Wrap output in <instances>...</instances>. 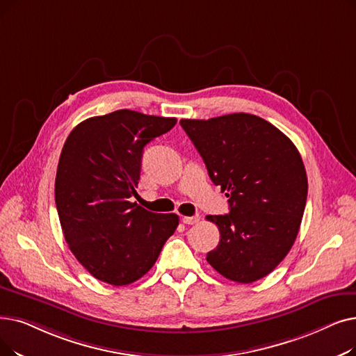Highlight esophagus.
I'll list each match as a JSON object with an SVG mask.
<instances>
[{
	"mask_svg": "<svg viewBox=\"0 0 356 356\" xmlns=\"http://www.w3.org/2000/svg\"><path fill=\"white\" fill-rule=\"evenodd\" d=\"M181 221H183V224L192 225V224L199 222V216H181Z\"/></svg>",
	"mask_w": 356,
	"mask_h": 356,
	"instance_id": "esophagus-1",
	"label": "esophagus"
}]
</instances>
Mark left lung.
I'll use <instances>...</instances> for the list:
<instances>
[{
	"instance_id": "obj_1",
	"label": "left lung",
	"mask_w": 356,
	"mask_h": 356,
	"mask_svg": "<svg viewBox=\"0 0 356 356\" xmlns=\"http://www.w3.org/2000/svg\"><path fill=\"white\" fill-rule=\"evenodd\" d=\"M180 125L228 197V213L207 216L220 229L208 264L229 281L261 280L288 254L301 225L308 181L297 147L249 113L181 119Z\"/></svg>"
}]
</instances>
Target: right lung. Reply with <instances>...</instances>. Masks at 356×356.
<instances>
[{
    "label": "right lung",
    "instance_id": "right-lung-1",
    "mask_svg": "<svg viewBox=\"0 0 356 356\" xmlns=\"http://www.w3.org/2000/svg\"><path fill=\"white\" fill-rule=\"evenodd\" d=\"M176 118L122 109L76 125L60 152L55 204L75 259L115 286L143 277L177 225L176 213H156L131 202L144 147L176 125Z\"/></svg>",
    "mask_w": 356,
    "mask_h": 356
}]
</instances>
